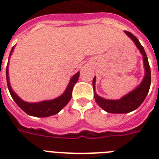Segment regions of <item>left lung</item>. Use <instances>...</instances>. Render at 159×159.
Wrapping results in <instances>:
<instances>
[{
    "mask_svg": "<svg viewBox=\"0 0 159 159\" xmlns=\"http://www.w3.org/2000/svg\"><path fill=\"white\" fill-rule=\"evenodd\" d=\"M125 33L134 41L136 47L139 48V50L140 51V53L143 55V65H144V68H145V75H144L143 81L138 87H136L134 91L129 92V94L123 97L120 100L104 99V98L99 97L96 92H94L95 101L97 102L100 107H102L104 111H107L108 113L125 114L136 110L143 103V102L147 97V95H148L149 87H150V67L148 64V57H147V55L145 53V51L143 49V47L141 45L138 39L136 38L133 34H131L130 32H128V31H125ZM95 82H96V77H94L93 81H92L93 89L94 90Z\"/></svg>",
    "mask_w": 159,
    "mask_h": 159,
    "instance_id": "1",
    "label": "left lung"
}]
</instances>
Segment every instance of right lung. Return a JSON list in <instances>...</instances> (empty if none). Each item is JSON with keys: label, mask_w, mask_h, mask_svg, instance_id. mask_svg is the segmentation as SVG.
<instances>
[{"label": "right lung", "mask_w": 159, "mask_h": 159, "mask_svg": "<svg viewBox=\"0 0 159 159\" xmlns=\"http://www.w3.org/2000/svg\"><path fill=\"white\" fill-rule=\"evenodd\" d=\"M14 47L11 51V53L13 52ZM79 77V72L76 73L73 77L71 78L69 84L67 87V89L64 93L61 95L59 97L55 98L51 101H43L37 103H29V102H24L21 100L17 95L13 92L11 89L10 82H9V75H8V65L6 67V80H7V87H8L9 92L11 93V97L16 103L19 106V107L22 109L26 114L30 116H36V117H48V116H53L55 114L58 113L71 100L72 94V88L74 87L75 83L77 82Z\"/></svg>", "instance_id": "obj_1"}]
</instances>
